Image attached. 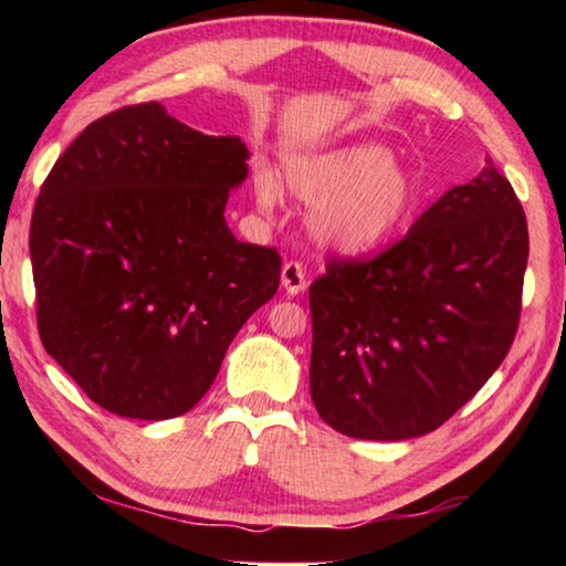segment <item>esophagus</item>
<instances>
[{
	"mask_svg": "<svg viewBox=\"0 0 566 566\" xmlns=\"http://www.w3.org/2000/svg\"><path fill=\"white\" fill-rule=\"evenodd\" d=\"M281 283H283L285 293H291V296H296V293L306 291V285H308V281H306V268L301 265V262H296V260L283 262V268H281Z\"/></svg>",
	"mask_w": 566,
	"mask_h": 566,
	"instance_id": "obj_1",
	"label": "esophagus"
}]
</instances>
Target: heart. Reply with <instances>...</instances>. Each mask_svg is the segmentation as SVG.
<instances>
[{
    "label": "heart",
    "instance_id": "obj_1",
    "mask_svg": "<svg viewBox=\"0 0 566 566\" xmlns=\"http://www.w3.org/2000/svg\"><path fill=\"white\" fill-rule=\"evenodd\" d=\"M285 188L314 203L308 229L316 242L363 254L389 239L415 200V180L384 144L358 142L296 157L285 165ZM254 196L270 211L281 200L275 177L254 175Z\"/></svg>",
    "mask_w": 566,
    "mask_h": 566
}]
</instances>
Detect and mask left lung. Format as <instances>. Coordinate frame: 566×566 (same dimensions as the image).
<instances>
[{
	"label": "left lung",
	"instance_id": "1",
	"mask_svg": "<svg viewBox=\"0 0 566 566\" xmlns=\"http://www.w3.org/2000/svg\"><path fill=\"white\" fill-rule=\"evenodd\" d=\"M528 223L490 159L370 260H329L308 289V389L329 428L360 440L436 430L513 345Z\"/></svg>",
	"mask_w": 566,
	"mask_h": 566
}]
</instances>
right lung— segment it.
<instances>
[{"instance_id":"add662e5","label":"right lung","mask_w":566,"mask_h":566,"mask_svg":"<svg viewBox=\"0 0 566 566\" xmlns=\"http://www.w3.org/2000/svg\"><path fill=\"white\" fill-rule=\"evenodd\" d=\"M247 159L239 136L142 103L90 123L45 177L30 221L38 332L107 412H188L275 296L281 254L237 242L223 219Z\"/></svg>"}]
</instances>
